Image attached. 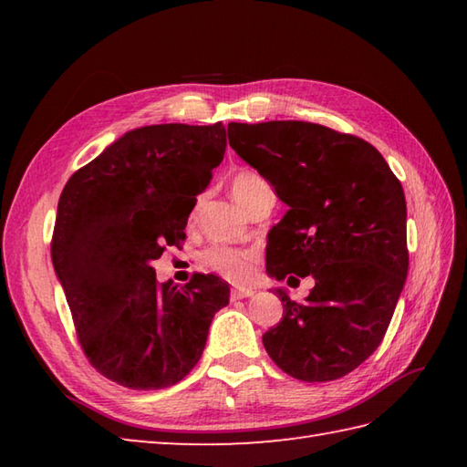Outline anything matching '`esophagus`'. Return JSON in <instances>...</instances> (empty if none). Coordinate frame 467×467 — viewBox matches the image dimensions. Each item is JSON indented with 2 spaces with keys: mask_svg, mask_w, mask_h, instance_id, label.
I'll list each match as a JSON object with an SVG mask.
<instances>
[{
  "mask_svg": "<svg viewBox=\"0 0 467 467\" xmlns=\"http://www.w3.org/2000/svg\"><path fill=\"white\" fill-rule=\"evenodd\" d=\"M254 291L251 289V286H234V289L231 291V296L233 299H246V296H253Z\"/></svg>",
  "mask_w": 467,
  "mask_h": 467,
  "instance_id": "1",
  "label": "esophagus"
}]
</instances>
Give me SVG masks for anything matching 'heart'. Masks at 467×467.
I'll use <instances>...</instances> for the list:
<instances>
[{"label": "heart", "mask_w": 467, "mask_h": 467, "mask_svg": "<svg viewBox=\"0 0 467 467\" xmlns=\"http://www.w3.org/2000/svg\"><path fill=\"white\" fill-rule=\"evenodd\" d=\"M265 184L266 182L256 172L241 171L233 176L231 192H233L234 201L239 202L243 208H246L251 202V198L254 196V192ZM201 263L206 266V269H211L221 276H224V279L243 281L253 271L254 254L249 251L231 249V246L214 244L201 254Z\"/></svg>", "instance_id": "b5f03b06"}]
</instances>
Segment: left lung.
Returning a JSON list of instances; mask_svg holds the SVG:
<instances>
[{"instance_id":"left-lung-1","label":"left lung","mask_w":467,"mask_h":467,"mask_svg":"<svg viewBox=\"0 0 467 467\" xmlns=\"http://www.w3.org/2000/svg\"><path fill=\"white\" fill-rule=\"evenodd\" d=\"M228 144L289 206L266 234V275L315 279L305 303L275 289L283 319L265 349L295 379H339L379 347L403 291L401 182L375 146L321 124L231 122Z\"/></svg>"}]
</instances>
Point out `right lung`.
Instances as JSON below:
<instances>
[{
	"label": "right lung",
	"mask_w": 467,
	"mask_h": 467,
	"mask_svg": "<svg viewBox=\"0 0 467 467\" xmlns=\"http://www.w3.org/2000/svg\"><path fill=\"white\" fill-rule=\"evenodd\" d=\"M226 128H134L74 172L57 202L52 263L88 359L130 389H164L191 373L208 327L228 305L221 276L158 283L152 261L186 239L196 196L223 162Z\"/></svg>",
	"instance_id": "right-lung-1"
}]
</instances>
